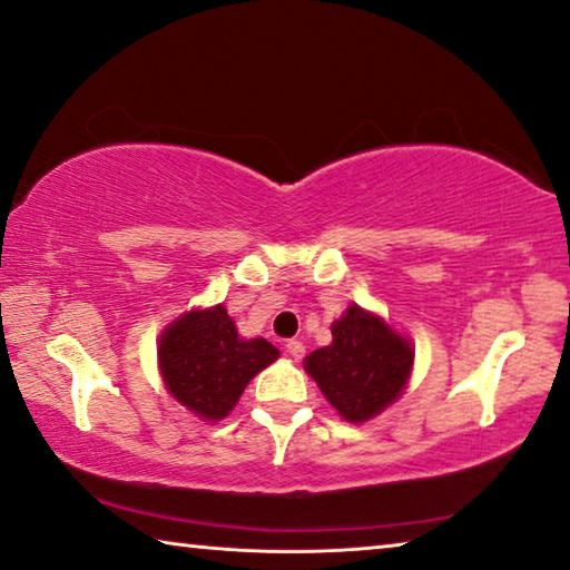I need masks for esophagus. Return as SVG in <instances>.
Wrapping results in <instances>:
<instances>
[{
  "label": "esophagus",
  "mask_w": 570,
  "mask_h": 570,
  "mask_svg": "<svg viewBox=\"0 0 570 570\" xmlns=\"http://www.w3.org/2000/svg\"><path fill=\"white\" fill-rule=\"evenodd\" d=\"M285 348H287V354H291L293 358H303V354H305V346L301 344V341H295V338L287 341Z\"/></svg>",
  "instance_id": "34e87169"
}]
</instances>
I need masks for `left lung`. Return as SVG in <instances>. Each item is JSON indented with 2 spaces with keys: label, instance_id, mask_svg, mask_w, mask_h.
<instances>
[{
  "label": "left lung",
  "instance_id": "8db88e82",
  "mask_svg": "<svg viewBox=\"0 0 570 570\" xmlns=\"http://www.w3.org/2000/svg\"><path fill=\"white\" fill-rule=\"evenodd\" d=\"M331 334V346L305 356V372L341 417L364 423L402 395L415 352L390 323L358 305L346 308Z\"/></svg>",
  "mask_w": 570,
  "mask_h": 570
}]
</instances>
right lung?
<instances>
[{"instance_id": "add662e5", "label": "right lung", "mask_w": 570, "mask_h": 570, "mask_svg": "<svg viewBox=\"0 0 570 570\" xmlns=\"http://www.w3.org/2000/svg\"><path fill=\"white\" fill-rule=\"evenodd\" d=\"M279 356L265 338H242L224 305L183 313L163 331L160 374L170 395L204 420L226 417L252 376Z\"/></svg>"}]
</instances>
